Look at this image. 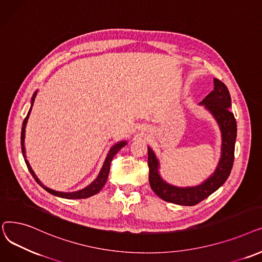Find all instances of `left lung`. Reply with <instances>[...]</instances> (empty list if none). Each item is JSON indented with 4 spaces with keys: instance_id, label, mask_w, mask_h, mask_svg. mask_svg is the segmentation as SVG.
I'll list each match as a JSON object with an SVG mask.
<instances>
[{
    "instance_id": "1",
    "label": "left lung",
    "mask_w": 262,
    "mask_h": 262,
    "mask_svg": "<svg viewBox=\"0 0 262 262\" xmlns=\"http://www.w3.org/2000/svg\"><path fill=\"white\" fill-rule=\"evenodd\" d=\"M214 89L199 103L216 120L222 135L221 158L215 170L204 182L194 186H176L161 177L160 162L150 147H148L149 183L152 191L165 202L181 206H194L215 192L227 180L234 159L236 122L231 107V98L226 85L213 79Z\"/></svg>"
}]
</instances>
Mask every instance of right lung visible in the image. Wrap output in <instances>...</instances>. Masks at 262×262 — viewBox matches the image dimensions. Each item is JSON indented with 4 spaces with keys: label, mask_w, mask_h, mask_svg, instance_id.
<instances>
[{
    "label": "right lung",
    "mask_w": 262,
    "mask_h": 262,
    "mask_svg": "<svg viewBox=\"0 0 262 262\" xmlns=\"http://www.w3.org/2000/svg\"><path fill=\"white\" fill-rule=\"evenodd\" d=\"M37 96V91L33 94V97H32V100H31V107L28 112V115L27 117L24 118L23 120V124H22V130H21V146H22V155H23V158H24V161H26L27 163V166L30 170V172L32 173V176L34 177V179L36 180V182L38 183L39 185H41L42 188L49 192L50 194H52L54 196H57V197H61V198H67V199H81V198H87V197H91L95 194H97L98 192H100L101 189L104 186L106 180H107V177H108V172H110V166H111V162L112 160H113L114 156L120 150V149L122 147H124L127 145V141H121V142H118L116 143L114 146H112L111 149L108 150L107 155H106V158L104 160V163L100 169V171H99L97 178L87 186H85L84 189L82 190H79V191H76V192H59V191H55V190H52L50 188H47L46 185L42 184V182L37 178V176L35 175L34 170L32 169L29 161L27 160V156H26V147H24V139H26V127H27V123H28V120H29V117H30V114H31V111H32V107H33V104H34V101H35V98Z\"/></svg>",
    "instance_id": "add662e5"
}]
</instances>
